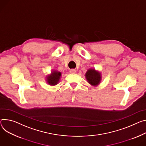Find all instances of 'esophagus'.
<instances>
[{
    "label": "esophagus",
    "instance_id": "esophagus-1",
    "mask_svg": "<svg viewBox=\"0 0 146 146\" xmlns=\"http://www.w3.org/2000/svg\"><path fill=\"white\" fill-rule=\"evenodd\" d=\"M76 72V70H75V69H71L70 70V73H75Z\"/></svg>",
    "mask_w": 146,
    "mask_h": 146
}]
</instances>
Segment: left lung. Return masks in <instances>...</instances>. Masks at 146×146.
<instances>
[{
    "label": "left lung",
    "mask_w": 146,
    "mask_h": 146,
    "mask_svg": "<svg viewBox=\"0 0 146 146\" xmlns=\"http://www.w3.org/2000/svg\"><path fill=\"white\" fill-rule=\"evenodd\" d=\"M87 82L91 86L96 87L98 86L101 81V74L98 71L94 69H89L85 74Z\"/></svg>",
    "instance_id": "obj_1"
}]
</instances>
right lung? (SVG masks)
I'll return each mask as SVG.
<instances>
[{"mask_svg": "<svg viewBox=\"0 0 146 146\" xmlns=\"http://www.w3.org/2000/svg\"><path fill=\"white\" fill-rule=\"evenodd\" d=\"M61 73L57 70H53L51 73L46 77V81L47 83L52 86L58 84L59 82Z\"/></svg>", "mask_w": 146, "mask_h": 146, "instance_id": "right-lung-1", "label": "right lung"}]
</instances>
